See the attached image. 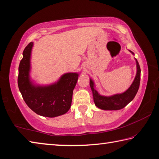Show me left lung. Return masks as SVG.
I'll return each mask as SVG.
<instances>
[{
	"mask_svg": "<svg viewBox=\"0 0 159 159\" xmlns=\"http://www.w3.org/2000/svg\"><path fill=\"white\" fill-rule=\"evenodd\" d=\"M129 52L132 55H134L133 52L131 51H129ZM135 61L137 64L136 76L130 87L123 93H116V94L109 96V97L101 95L95 89L93 81L90 79V87L92 91L93 101L97 107L105 111H117L125 107L127 104L133 100L138 92L140 84V73H141L139 62L136 58H135Z\"/></svg>",
	"mask_w": 159,
	"mask_h": 159,
	"instance_id": "obj_1",
	"label": "left lung"
}]
</instances>
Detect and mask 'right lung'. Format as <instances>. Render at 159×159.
Here are the masks:
<instances>
[{"instance_id": "right-lung-1", "label": "right lung", "mask_w": 159, "mask_h": 159, "mask_svg": "<svg viewBox=\"0 0 159 159\" xmlns=\"http://www.w3.org/2000/svg\"><path fill=\"white\" fill-rule=\"evenodd\" d=\"M34 43L30 42L23 51L19 66L18 87L29 108L38 115L54 118L66 113L71 106L72 93L79 74L67 72L53 84H34L30 78L31 53Z\"/></svg>"}]
</instances>
